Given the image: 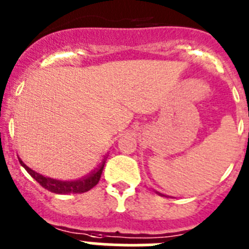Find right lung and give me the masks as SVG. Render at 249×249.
Here are the masks:
<instances>
[{
	"instance_id": "obj_1",
	"label": "right lung",
	"mask_w": 249,
	"mask_h": 249,
	"mask_svg": "<svg viewBox=\"0 0 249 249\" xmlns=\"http://www.w3.org/2000/svg\"><path fill=\"white\" fill-rule=\"evenodd\" d=\"M20 165L23 166L24 169L28 172V174L33 178L36 181H38L40 185L43 186L47 190L52 191V193L55 194H81L86 193L90 189H92L93 186L96 185L99 182L100 178H101L102 169L105 166V160L104 163L100 165V168H97L96 170H93L90 175H86L85 178H81L79 180H74V181H64V180H56L52 179V178L44 177V175L39 174V173L32 170L29 166H27L26 164L22 161V159L18 158Z\"/></svg>"
}]
</instances>
